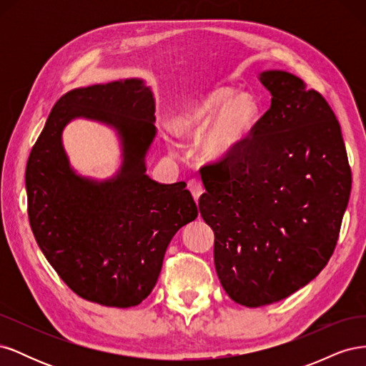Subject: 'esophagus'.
Wrapping results in <instances>:
<instances>
[{
	"instance_id": "34e87169",
	"label": "esophagus",
	"mask_w": 366,
	"mask_h": 366,
	"mask_svg": "<svg viewBox=\"0 0 366 366\" xmlns=\"http://www.w3.org/2000/svg\"><path fill=\"white\" fill-rule=\"evenodd\" d=\"M187 187H189V191H191V194L194 197V200L198 202V198H200L202 194L204 192L203 184L198 182V180H189V183H187Z\"/></svg>"
}]
</instances>
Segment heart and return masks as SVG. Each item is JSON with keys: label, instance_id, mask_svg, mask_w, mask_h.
Segmentation results:
<instances>
[{"label": "heart", "instance_id": "b5f03b06", "mask_svg": "<svg viewBox=\"0 0 366 366\" xmlns=\"http://www.w3.org/2000/svg\"><path fill=\"white\" fill-rule=\"evenodd\" d=\"M258 120V105L253 97L241 93L234 96L230 88H218L182 107L171 127L179 136H198L202 156L207 160H223L232 156L250 136Z\"/></svg>", "mask_w": 366, "mask_h": 366}]
</instances>
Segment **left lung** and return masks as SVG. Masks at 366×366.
<instances>
[{"instance_id": "8db88e82", "label": "left lung", "mask_w": 366, "mask_h": 366, "mask_svg": "<svg viewBox=\"0 0 366 366\" xmlns=\"http://www.w3.org/2000/svg\"><path fill=\"white\" fill-rule=\"evenodd\" d=\"M270 108L232 156L200 169L198 209L215 235L218 280L262 307L315 280L335 252L351 192L340 125L297 76L267 70Z\"/></svg>"}]
</instances>
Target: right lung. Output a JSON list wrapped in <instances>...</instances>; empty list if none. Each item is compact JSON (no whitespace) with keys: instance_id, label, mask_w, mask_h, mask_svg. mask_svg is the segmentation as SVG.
Listing matches in <instances>:
<instances>
[{"instance_id":"add662e5","label":"right lung","mask_w":366,"mask_h":366,"mask_svg":"<svg viewBox=\"0 0 366 366\" xmlns=\"http://www.w3.org/2000/svg\"><path fill=\"white\" fill-rule=\"evenodd\" d=\"M156 102L142 79L74 88L54 104L26 168L27 212L44 257L70 289L107 307H134L159 280L164 252L198 209L186 183L147 175ZM113 126L124 162L113 179L77 176L61 147L70 119Z\"/></svg>"}]
</instances>
